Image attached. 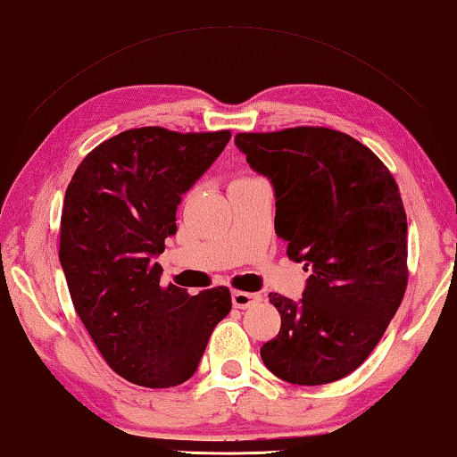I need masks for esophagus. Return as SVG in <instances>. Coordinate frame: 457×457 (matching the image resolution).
<instances>
[{"label":"esophagus","instance_id":"1","mask_svg":"<svg viewBox=\"0 0 457 457\" xmlns=\"http://www.w3.org/2000/svg\"><path fill=\"white\" fill-rule=\"evenodd\" d=\"M261 299L259 294H249V291H233V305L235 308H251L253 303H257Z\"/></svg>","mask_w":457,"mask_h":457}]
</instances>
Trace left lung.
<instances>
[{
	"instance_id": "1",
	"label": "left lung",
	"mask_w": 457,
	"mask_h": 457,
	"mask_svg": "<svg viewBox=\"0 0 457 457\" xmlns=\"http://www.w3.org/2000/svg\"><path fill=\"white\" fill-rule=\"evenodd\" d=\"M235 145L275 192V230L310 273L299 302L269 295L279 334L261 346L291 385L356 370L407 289V214L391 171L369 147L326 127L238 133Z\"/></svg>"
}]
</instances>
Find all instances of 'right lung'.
Returning <instances> with one entry per match:
<instances>
[{"label":"right lung","instance_id":"right-lung-1","mask_svg":"<svg viewBox=\"0 0 457 457\" xmlns=\"http://www.w3.org/2000/svg\"><path fill=\"white\" fill-rule=\"evenodd\" d=\"M230 131L129 129L74 171L60 219V265L79 318L107 364L133 385L168 388L196 372L230 312L228 287L190 295L160 279L182 194L212 166Z\"/></svg>","mask_w":457,"mask_h":457}]
</instances>
